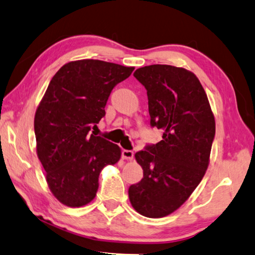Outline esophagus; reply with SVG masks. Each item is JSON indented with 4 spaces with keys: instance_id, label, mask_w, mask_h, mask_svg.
I'll list each match as a JSON object with an SVG mask.
<instances>
[{
    "instance_id": "obj_1",
    "label": "esophagus",
    "mask_w": 255,
    "mask_h": 255,
    "mask_svg": "<svg viewBox=\"0 0 255 255\" xmlns=\"http://www.w3.org/2000/svg\"><path fill=\"white\" fill-rule=\"evenodd\" d=\"M122 156H123V158H125V159H132L133 158V151H131V150H127V149H124L123 151H122Z\"/></svg>"
}]
</instances>
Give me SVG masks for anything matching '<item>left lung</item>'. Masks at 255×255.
Wrapping results in <instances>:
<instances>
[{"label":"left lung","mask_w":255,"mask_h":255,"mask_svg":"<svg viewBox=\"0 0 255 255\" xmlns=\"http://www.w3.org/2000/svg\"><path fill=\"white\" fill-rule=\"evenodd\" d=\"M133 77L146 88L150 126L163 130V140L135 154L143 177L128 195L139 214L157 219L183 205L204 177L215 120L200 80L186 69L151 64Z\"/></svg>","instance_id":"left-lung-1"}]
</instances>
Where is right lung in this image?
Wrapping results in <instances>:
<instances>
[{
    "mask_svg": "<svg viewBox=\"0 0 255 255\" xmlns=\"http://www.w3.org/2000/svg\"><path fill=\"white\" fill-rule=\"evenodd\" d=\"M132 67L100 60H78L59 69L36 109V152L59 202L80 207L94 200L99 174L117 163L120 148L91 129L105 117L110 94Z\"/></svg>",
    "mask_w": 255,
    "mask_h": 255,
    "instance_id": "obj_1",
    "label": "right lung"
}]
</instances>
